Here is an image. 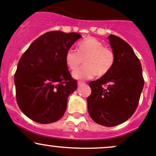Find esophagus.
<instances>
[{"instance_id": "1", "label": "esophagus", "mask_w": 156, "mask_h": 156, "mask_svg": "<svg viewBox=\"0 0 156 156\" xmlns=\"http://www.w3.org/2000/svg\"><path fill=\"white\" fill-rule=\"evenodd\" d=\"M84 84H85V83L83 82V81H78V87H81V86L84 85Z\"/></svg>"}]
</instances>
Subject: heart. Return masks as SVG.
<instances>
[{
    "instance_id": "b5f03b06",
    "label": "heart",
    "mask_w": 156,
    "mask_h": 156,
    "mask_svg": "<svg viewBox=\"0 0 156 156\" xmlns=\"http://www.w3.org/2000/svg\"><path fill=\"white\" fill-rule=\"evenodd\" d=\"M77 51L69 50L65 60L71 70H75L84 59L85 66L72 73L74 78L78 80L90 79L97 74L98 76L106 75L112 68L115 55L111 49L104 47L103 42L95 37H87L80 42Z\"/></svg>"
}]
</instances>
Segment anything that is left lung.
Returning a JSON list of instances; mask_svg holds the SVG:
<instances>
[{
  "mask_svg": "<svg viewBox=\"0 0 156 156\" xmlns=\"http://www.w3.org/2000/svg\"><path fill=\"white\" fill-rule=\"evenodd\" d=\"M108 38L114 65L106 75L89 83L91 94L87 102L88 112L96 123L114 127L134 113L144 80L141 63L131 47L118 36L110 34Z\"/></svg>",
  "mask_w": 156,
  "mask_h": 156,
  "instance_id": "left-lung-1",
  "label": "left lung"
}]
</instances>
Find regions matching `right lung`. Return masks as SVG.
<instances>
[{
  "mask_svg": "<svg viewBox=\"0 0 156 156\" xmlns=\"http://www.w3.org/2000/svg\"><path fill=\"white\" fill-rule=\"evenodd\" d=\"M82 36L49 31L34 41L20 58L14 76L20 110L34 122L50 124L63 116L69 94L78 88L66 53Z\"/></svg>",
  "mask_w": 156,
  "mask_h": 156,
  "instance_id": "obj_1",
  "label": "right lung"
}]
</instances>
